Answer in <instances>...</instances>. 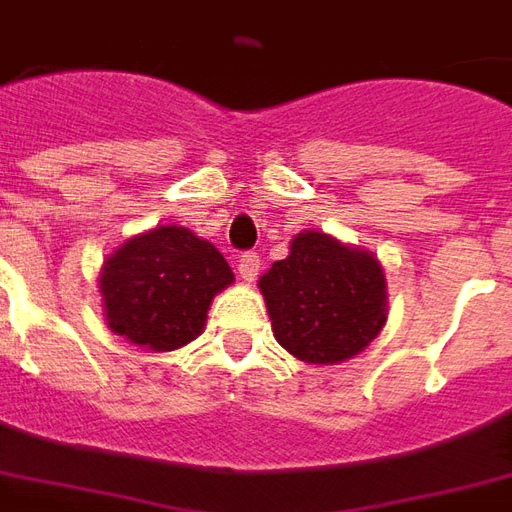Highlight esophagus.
Instances as JSON below:
<instances>
[{
  "mask_svg": "<svg viewBox=\"0 0 512 512\" xmlns=\"http://www.w3.org/2000/svg\"><path fill=\"white\" fill-rule=\"evenodd\" d=\"M260 255L257 252H244V255L238 257V276L244 279V282H255L257 274H260Z\"/></svg>",
  "mask_w": 512,
  "mask_h": 512,
  "instance_id": "1",
  "label": "esophagus"
}]
</instances>
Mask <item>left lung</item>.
Wrapping results in <instances>:
<instances>
[{
	"label": "left lung",
	"mask_w": 512,
	"mask_h": 512,
	"mask_svg": "<svg viewBox=\"0 0 512 512\" xmlns=\"http://www.w3.org/2000/svg\"><path fill=\"white\" fill-rule=\"evenodd\" d=\"M276 342L306 363H339L385 323V276L369 252L325 233H298L290 255L260 276Z\"/></svg>",
	"instance_id": "obj_1"
}]
</instances>
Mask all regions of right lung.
I'll return each instance as SVG.
<instances>
[{"label": "right lung", "mask_w": 512, "mask_h": 512, "mask_svg": "<svg viewBox=\"0 0 512 512\" xmlns=\"http://www.w3.org/2000/svg\"><path fill=\"white\" fill-rule=\"evenodd\" d=\"M230 282L233 271L217 246L187 227L165 225L108 257L100 290L111 331L165 352L203 331L211 298Z\"/></svg>", "instance_id": "right-lung-1"}]
</instances>
